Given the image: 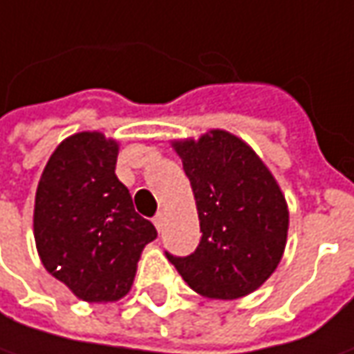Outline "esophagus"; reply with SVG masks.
<instances>
[{
  "instance_id": "1",
  "label": "esophagus",
  "mask_w": 354,
  "mask_h": 354,
  "mask_svg": "<svg viewBox=\"0 0 354 354\" xmlns=\"http://www.w3.org/2000/svg\"><path fill=\"white\" fill-rule=\"evenodd\" d=\"M153 225H156V228L161 232L163 230V225H165V218H163V212H157L156 216H153Z\"/></svg>"
}]
</instances>
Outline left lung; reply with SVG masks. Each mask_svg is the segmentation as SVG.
<instances>
[{"label": "left lung", "instance_id": "1", "mask_svg": "<svg viewBox=\"0 0 354 354\" xmlns=\"http://www.w3.org/2000/svg\"><path fill=\"white\" fill-rule=\"evenodd\" d=\"M197 201L201 242L167 260L205 297L236 299L260 288L281 260L288 205L260 157L236 136L212 129L198 142H177Z\"/></svg>", "mask_w": 354, "mask_h": 354}]
</instances>
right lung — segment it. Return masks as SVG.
Listing matches in <instances>:
<instances>
[{"label": "right lung", "mask_w": 354, "mask_h": 354, "mask_svg": "<svg viewBox=\"0 0 354 354\" xmlns=\"http://www.w3.org/2000/svg\"><path fill=\"white\" fill-rule=\"evenodd\" d=\"M118 143L75 133L55 149L35 195V242L48 274L84 301H116L131 288L143 246L157 238L116 177Z\"/></svg>", "instance_id": "right-lung-1"}]
</instances>
